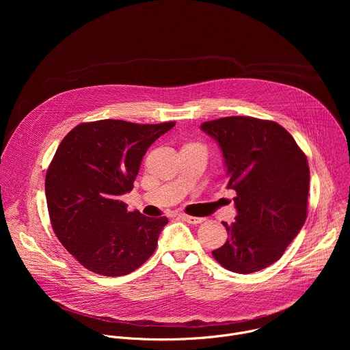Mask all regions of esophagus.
I'll return each mask as SVG.
<instances>
[{
  "mask_svg": "<svg viewBox=\"0 0 350 350\" xmlns=\"http://www.w3.org/2000/svg\"><path fill=\"white\" fill-rule=\"evenodd\" d=\"M180 217L191 224H201L202 221H205L204 217H193V216H188V215H180Z\"/></svg>",
  "mask_w": 350,
  "mask_h": 350,
  "instance_id": "34e87169",
  "label": "esophagus"
}]
</instances>
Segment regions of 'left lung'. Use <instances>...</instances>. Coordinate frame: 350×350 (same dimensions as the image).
I'll return each instance as SVG.
<instances>
[{"instance_id":"obj_1","label":"left lung","mask_w":350,"mask_h":350,"mask_svg":"<svg viewBox=\"0 0 350 350\" xmlns=\"http://www.w3.org/2000/svg\"><path fill=\"white\" fill-rule=\"evenodd\" d=\"M221 149L227 188L237 192L235 221L213 258L227 270L249 274L277 262L308 216L310 170L293 137L278 123L230 116L201 124Z\"/></svg>"}]
</instances>
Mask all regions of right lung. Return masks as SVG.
<instances>
[{
  "instance_id": "add662e5",
  "label": "right lung",
  "mask_w": 350,
  "mask_h": 350,
  "mask_svg": "<svg viewBox=\"0 0 350 350\" xmlns=\"http://www.w3.org/2000/svg\"><path fill=\"white\" fill-rule=\"evenodd\" d=\"M176 122L96 120L76 126L59 144L45 176L51 226L66 251L95 274L120 277L155 252L167 217L127 212L141 161Z\"/></svg>"
}]
</instances>
